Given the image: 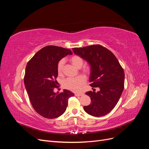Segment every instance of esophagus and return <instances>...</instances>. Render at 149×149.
<instances>
[{"instance_id":"obj_1","label":"esophagus","mask_w":149,"mask_h":149,"mask_svg":"<svg viewBox=\"0 0 149 149\" xmlns=\"http://www.w3.org/2000/svg\"><path fill=\"white\" fill-rule=\"evenodd\" d=\"M74 95L76 96H83V93H75Z\"/></svg>"}]
</instances>
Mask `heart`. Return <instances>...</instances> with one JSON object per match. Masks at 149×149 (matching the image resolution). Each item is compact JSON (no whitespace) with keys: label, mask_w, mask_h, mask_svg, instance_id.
Segmentation results:
<instances>
[{"label":"heart","mask_w":149,"mask_h":149,"mask_svg":"<svg viewBox=\"0 0 149 149\" xmlns=\"http://www.w3.org/2000/svg\"><path fill=\"white\" fill-rule=\"evenodd\" d=\"M70 61L77 68H81L84 64V60L83 58L78 55H73L70 58ZM65 61L61 60L58 63V72L61 74L63 71ZM82 71L84 73L89 74L91 71V67L88 65L84 66L82 68ZM86 83V78L83 76H78L76 78H68L63 81V87L70 91L77 92L79 91L82 88L83 86Z\"/></svg>","instance_id":"obj_1"}]
</instances>
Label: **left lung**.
Returning a JSON list of instances; mask_svg holds the SVG:
<instances>
[{"instance_id": "left-lung-1", "label": "left lung", "mask_w": 149, "mask_h": 149, "mask_svg": "<svg viewBox=\"0 0 149 149\" xmlns=\"http://www.w3.org/2000/svg\"><path fill=\"white\" fill-rule=\"evenodd\" d=\"M74 53L86 60L91 66L89 82L95 92L86 93L91 104L84 106L89 115L101 117L110 112L118 102L124 88V72L118 60L107 48L100 45L73 48Z\"/></svg>"}]
</instances>
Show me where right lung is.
Returning <instances> with one entry per match:
<instances>
[{
    "label": "right lung",
    "mask_w": 149,
    "mask_h": 149,
    "mask_svg": "<svg viewBox=\"0 0 149 149\" xmlns=\"http://www.w3.org/2000/svg\"><path fill=\"white\" fill-rule=\"evenodd\" d=\"M70 49L49 45L42 48L31 58L26 66L24 84L30 102L35 111L43 118L54 119L65 112L68 99L74 94L64 89L54 92L58 88V63L68 55Z\"/></svg>",
    "instance_id": "right-lung-1"
}]
</instances>
